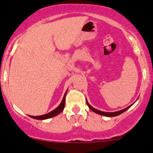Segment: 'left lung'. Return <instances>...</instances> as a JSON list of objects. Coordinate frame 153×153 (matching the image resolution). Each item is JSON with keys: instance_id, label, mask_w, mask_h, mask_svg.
<instances>
[{"instance_id": "1", "label": "left lung", "mask_w": 153, "mask_h": 153, "mask_svg": "<svg viewBox=\"0 0 153 153\" xmlns=\"http://www.w3.org/2000/svg\"><path fill=\"white\" fill-rule=\"evenodd\" d=\"M86 103L88 105V106L89 107V108L91 111H93L95 112V113L98 114H100V115H102V116H104V117H116V116H118L119 114H122L123 112H124L125 111H127L128 108H129L130 107L132 106L133 104H134V103H132V104L130 105V106H129L127 108H124V109L122 110H120V111H115V112H106V111H100V110H98L96 109V108H94L93 106H91L90 104H89V103L88 102V101L86 100Z\"/></svg>"}]
</instances>
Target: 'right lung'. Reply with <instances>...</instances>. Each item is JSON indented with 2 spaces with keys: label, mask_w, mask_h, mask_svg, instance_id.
<instances>
[{
  "label": "right lung",
  "mask_w": 153,
  "mask_h": 153,
  "mask_svg": "<svg viewBox=\"0 0 153 153\" xmlns=\"http://www.w3.org/2000/svg\"><path fill=\"white\" fill-rule=\"evenodd\" d=\"M67 91H68V90L66 91L65 94L64 96H63V99L62 100V101H61L60 104H59V106L57 107V108H54L53 111H50V113H47V114H44V115L36 116V117H34V116L29 115V117H30L33 119H38V120H45V119L52 118V117H55V116L58 115L59 114H60L61 112L62 111L63 109H64V108H65V96H66Z\"/></svg>",
  "instance_id": "right-lung-1"
}]
</instances>
